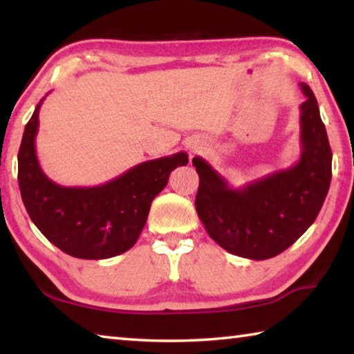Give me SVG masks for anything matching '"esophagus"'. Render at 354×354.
<instances>
[{
	"label": "esophagus",
	"instance_id": "1",
	"mask_svg": "<svg viewBox=\"0 0 354 354\" xmlns=\"http://www.w3.org/2000/svg\"><path fill=\"white\" fill-rule=\"evenodd\" d=\"M198 149H200V147H198V145H194V147H192V154H195L196 151H198Z\"/></svg>",
	"mask_w": 354,
	"mask_h": 354
}]
</instances>
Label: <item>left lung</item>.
Masks as SVG:
<instances>
[{"label":"left lung","mask_w":354,"mask_h":354,"mask_svg":"<svg viewBox=\"0 0 354 354\" xmlns=\"http://www.w3.org/2000/svg\"><path fill=\"white\" fill-rule=\"evenodd\" d=\"M301 156L289 169L231 187L212 165L192 159L200 176L195 209L207 234L227 253L263 261L295 243L314 223L331 183L333 153L315 95L299 82Z\"/></svg>","instance_id":"8db88e82"}]
</instances>
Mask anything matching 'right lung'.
<instances>
[{
  "label": "right lung",
  "instance_id": "1",
  "mask_svg": "<svg viewBox=\"0 0 354 354\" xmlns=\"http://www.w3.org/2000/svg\"><path fill=\"white\" fill-rule=\"evenodd\" d=\"M35 106L19 149V185L31 217L53 245L80 259H107L134 247L147 223L151 201L176 167L187 165L184 151L147 160L95 187H64L48 178L35 154L39 111Z\"/></svg>",
  "mask_w": 354,
  "mask_h": 354
}]
</instances>
